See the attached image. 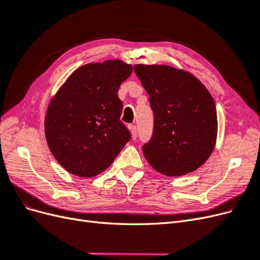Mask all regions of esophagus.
Segmentation results:
<instances>
[{
    "mask_svg": "<svg viewBox=\"0 0 260 260\" xmlns=\"http://www.w3.org/2000/svg\"><path fill=\"white\" fill-rule=\"evenodd\" d=\"M129 129L131 131V137L133 140L137 139V136H138V131H137V127L136 125H129Z\"/></svg>",
    "mask_w": 260,
    "mask_h": 260,
    "instance_id": "obj_1",
    "label": "esophagus"
}]
</instances>
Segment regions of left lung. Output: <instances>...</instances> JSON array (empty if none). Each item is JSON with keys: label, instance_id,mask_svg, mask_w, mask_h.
<instances>
[{"label": "left lung", "instance_id": "left-lung-1", "mask_svg": "<svg viewBox=\"0 0 260 260\" xmlns=\"http://www.w3.org/2000/svg\"><path fill=\"white\" fill-rule=\"evenodd\" d=\"M154 113L153 137L143 145L151 166L168 177L195 171L216 145L214 99L191 73L168 65H135Z\"/></svg>", "mask_w": 260, "mask_h": 260}]
</instances>
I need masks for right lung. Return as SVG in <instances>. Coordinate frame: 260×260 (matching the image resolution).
<instances>
[{"label":"right lung","instance_id":"right-lung-1","mask_svg":"<svg viewBox=\"0 0 260 260\" xmlns=\"http://www.w3.org/2000/svg\"><path fill=\"white\" fill-rule=\"evenodd\" d=\"M131 73L132 65L120 59L83 65L51 100L45 139L55 159L70 174L100 175L130 140L120 120L122 102L117 92Z\"/></svg>","mask_w":260,"mask_h":260}]
</instances>
